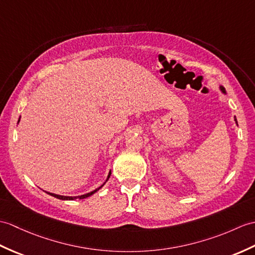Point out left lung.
<instances>
[{"mask_svg": "<svg viewBox=\"0 0 255 255\" xmlns=\"http://www.w3.org/2000/svg\"><path fill=\"white\" fill-rule=\"evenodd\" d=\"M221 89H222V91H223V92H225V89H224V88H223V87H222V88H221ZM235 121H236V123H237V120H235Z\"/></svg>", "mask_w": 255, "mask_h": 255, "instance_id": "left-lung-1", "label": "left lung"}]
</instances>
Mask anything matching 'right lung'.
Returning <instances> with one entry per match:
<instances>
[{
  "label": "right lung",
  "instance_id": "obj_1",
  "mask_svg": "<svg viewBox=\"0 0 255 255\" xmlns=\"http://www.w3.org/2000/svg\"><path fill=\"white\" fill-rule=\"evenodd\" d=\"M19 122V121H18ZM110 176H111V171H110V174H109V177H108V179H106V181L109 180V178H110ZM105 183V182H104ZM103 183V185H104ZM103 185L101 186V187H99L98 189H96V190H93V191H91V192H89V193H87V194H84V195H78V197H65V195H58V194H55V193H50V192H46V193H49L50 195H52V197H54V198H57V199H60V200H76V199H86V198H88V197H90V195H92L93 193H96L99 189H101L103 187Z\"/></svg>",
  "mask_w": 255,
  "mask_h": 255
}]
</instances>
